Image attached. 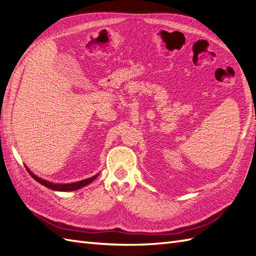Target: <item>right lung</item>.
Listing matches in <instances>:
<instances>
[{
    "label": "right lung",
    "mask_w": 256,
    "mask_h": 256,
    "mask_svg": "<svg viewBox=\"0 0 256 256\" xmlns=\"http://www.w3.org/2000/svg\"><path fill=\"white\" fill-rule=\"evenodd\" d=\"M28 172L30 173V175L32 176L34 180L36 182H38L40 184H42V186H44V187H47L51 190H54V191H74V190H76V189H80L82 187H84V186L88 184L90 182H92V180H95L98 175H95L92 176L90 178H86V180H83L81 182H74V184H53V182H47L44 180H42V178L37 177L36 175H34L32 172L30 171V170L26 168Z\"/></svg>",
    "instance_id": "right-lung-1"
}]
</instances>
